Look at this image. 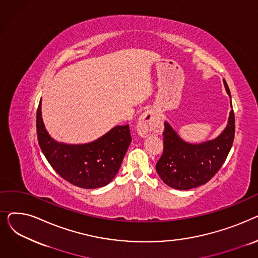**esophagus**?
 Returning <instances> with one entry per match:
<instances>
[{"instance_id": "esophagus-1", "label": "esophagus", "mask_w": 258, "mask_h": 258, "mask_svg": "<svg viewBox=\"0 0 258 258\" xmlns=\"http://www.w3.org/2000/svg\"><path fill=\"white\" fill-rule=\"evenodd\" d=\"M158 128V117L153 110H148L141 115L137 124L138 133L141 136H146L147 134L157 132Z\"/></svg>"}]
</instances>
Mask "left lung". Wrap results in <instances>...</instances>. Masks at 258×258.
<instances>
[{
    "mask_svg": "<svg viewBox=\"0 0 258 258\" xmlns=\"http://www.w3.org/2000/svg\"><path fill=\"white\" fill-rule=\"evenodd\" d=\"M224 85L230 96L226 80ZM164 126L163 153L156 164L157 172L168 186L188 190L206 184L221 169L233 144L235 118L231 110L225 131L216 139L202 144L186 143L166 122Z\"/></svg>",
    "mask_w": 258,
    "mask_h": 258,
    "instance_id": "left-lung-1",
    "label": "left lung"
}]
</instances>
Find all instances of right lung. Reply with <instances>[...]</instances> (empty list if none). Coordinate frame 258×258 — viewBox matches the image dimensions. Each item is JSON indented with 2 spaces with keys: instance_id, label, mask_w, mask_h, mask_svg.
Here are the masks:
<instances>
[{
  "instance_id": "add662e5",
  "label": "right lung",
  "mask_w": 258,
  "mask_h": 258,
  "mask_svg": "<svg viewBox=\"0 0 258 258\" xmlns=\"http://www.w3.org/2000/svg\"><path fill=\"white\" fill-rule=\"evenodd\" d=\"M36 134L40 150L51 167L74 186L94 189L107 185L118 172L132 141L130 125H118L98 140L81 145L54 141L46 131L40 101L36 112Z\"/></svg>"
}]
</instances>
